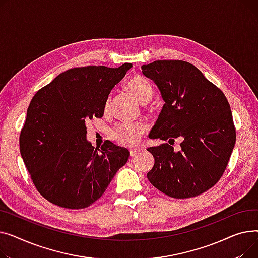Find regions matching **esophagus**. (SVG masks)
Instances as JSON below:
<instances>
[{"label":"esophagus","mask_w":258,"mask_h":258,"mask_svg":"<svg viewBox=\"0 0 258 258\" xmlns=\"http://www.w3.org/2000/svg\"><path fill=\"white\" fill-rule=\"evenodd\" d=\"M129 153H130L131 157H134L135 155H138L140 153V150H138V149H130Z\"/></svg>","instance_id":"esophagus-1"}]
</instances>
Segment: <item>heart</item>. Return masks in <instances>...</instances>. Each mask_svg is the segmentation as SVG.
Returning <instances> with one entry per match:
<instances>
[{"label":"heart","mask_w":258,"mask_h":258,"mask_svg":"<svg viewBox=\"0 0 258 258\" xmlns=\"http://www.w3.org/2000/svg\"><path fill=\"white\" fill-rule=\"evenodd\" d=\"M126 87L129 92L138 99L144 106L153 95V88L151 84L141 76H133L127 83ZM111 109V98H107L104 104V112L108 113ZM147 126L142 122H125L116 125L112 131L111 136L119 145L132 147L139 143L141 136L145 134Z\"/></svg>","instance_id":"1"}]
</instances>
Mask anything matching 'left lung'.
Masks as SVG:
<instances>
[{
  "label": "left lung",
  "instance_id": "8db88e82",
  "mask_svg": "<svg viewBox=\"0 0 258 258\" xmlns=\"http://www.w3.org/2000/svg\"><path fill=\"white\" fill-rule=\"evenodd\" d=\"M164 101L150 139L168 141L148 148L154 166L147 177L153 186L176 199L213 187L226 170L236 133L230 105L202 72L182 60H156L142 67ZM182 140L173 150L174 140Z\"/></svg>",
  "mask_w": 258,
  "mask_h": 258
}]
</instances>
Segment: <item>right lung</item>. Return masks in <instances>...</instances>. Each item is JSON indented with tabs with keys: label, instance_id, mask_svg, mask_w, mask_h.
Returning <instances> with one entry per match:
<instances>
[{
	"label": "right lung",
	"instance_id": "obj_1",
	"mask_svg": "<svg viewBox=\"0 0 258 258\" xmlns=\"http://www.w3.org/2000/svg\"><path fill=\"white\" fill-rule=\"evenodd\" d=\"M131 67L71 69L32 98L20 135L21 155L36 189L51 203L88 207L127 162L126 148L106 142L95 149L86 140V123L103 116L111 89Z\"/></svg>",
	"mask_w": 258,
	"mask_h": 258
}]
</instances>
